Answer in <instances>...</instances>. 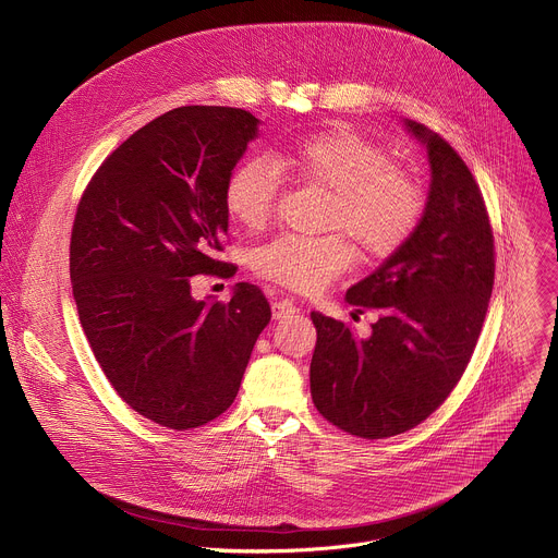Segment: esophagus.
I'll return each instance as SVG.
<instances>
[{"mask_svg": "<svg viewBox=\"0 0 558 558\" xmlns=\"http://www.w3.org/2000/svg\"><path fill=\"white\" fill-rule=\"evenodd\" d=\"M295 311H298V306L291 300H276L271 304L274 320H284V317H291Z\"/></svg>", "mask_w": 558, "mask_h": 558, "instance_id": "esophagus-1", "label": "esophagus"}]
</instances>
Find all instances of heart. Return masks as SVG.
Wrapping results in <instances>:
<instances>
[{
	"mask_svg": "<svg viewBox=\"0 0 558 558\" xmlns=\"http://www.w3.org/2000/svg\"><path fill=\"white\" fill-rule=\"evenodd\" d=\"M271 162L274 167L265 158H247L225 183V209L245 229H260L271 218L278 172L325 190V227L342 230L366 258H381L402 247L420 222V185L390 166L384 147L349 128L287 138L271 151ZM341 234L278 235L252 254V269L302 293L320 291L353 260V247Z\"/></svg>",
	"mask_w": 558,
	"mask_h": 558,
	"instance_id": "heart-1",
	"label": "heart"
}]
</instances>
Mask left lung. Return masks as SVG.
Masks as SVG:
<instances>
[{"label": "left lung", "instance_id": "obj_1", "mask_svg": "<svg viewBox=\"0 0 558 558\" xmlns=\"http://www.w3.org/2000/svg\"><path fill=\"white\" fill-rule=\"evenodd\" d=\"M430 163L422 220L347 302L377 308L368 338L313 311L311 397L333 426L384 439L435 413L480 340L495 284V243L480 185L435 132L404 119Z\"/></svg>", "mask_w": 558, "mask_h": 558}]
</instances>
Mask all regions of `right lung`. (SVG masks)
Wrapping results in <instances>:
<instances>
[{"instance_id":"right-lung-1","label":"right lung","mask_w":558,"mask_h":558,"mask_svg":"<svg viewBox=\"0 0 558 558\" xmlns=\"http://www.w3.org/2000/svg\"><path fill=\"white\" fill-rule=\"evenodd\" d=\"M260 121L241 108L185 106L123 141L76 207L70 282L106 377L138 415L174 428L225 413L271 320L258 287L196 300L192 278L233 274L216 260L225 183Z\"/></svg>"}]
</instances>
